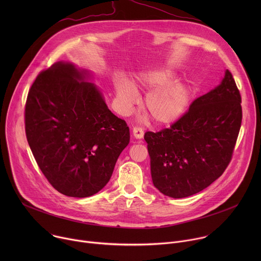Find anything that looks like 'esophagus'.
<instances>
[{"label": "esophagus", "mask_w": 261, "mask_h": 261, "mask_svg": "<svg viewBox=\"0 0 261 261\" xmlns=\"http://www.w3.org/2000/svg\"><path fill=\"white\" fill-rule=\"evenodd\" d=\"M132 130H133V135H134L135 138L140 139V138L143 137V129L142 128L135 126V127H133Z\"/></svg>", "instance_id": "obj_1"}]
</instances>
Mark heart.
Instances as JSON below:
<instances>
[{"label": "heart", "instance_id": "obj_1", "mask_svg": "<svg viewBox=\"0 0 261 261\" xmlns=\"http://www.w3.org/2000/svg\"><path fill=\"white\" fill-rule=\"evenodd\" d=\"M175 74L168 68L160 67L139 74L134 88L150 92L143 103L144 113L156 125H170L186 113L190 102V91L187 86L173 83ZM120 110L127 113L135 103L136 94L131 84L122 79L116 84Z\"/></svg>", "mask_w": 261, "mask_h": 261}]
</instances>
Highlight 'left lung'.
I'll list each match as a JSON object with an SVG mask.
<instances>
[{"instance_id": "1", "label": "left lung", "mask_w": 261, "mask_h": 261, "mask_svg": "<svg viewBox=\"0 0 261 261\" xmlns=\"http://www.w3.org/2000/svg\"><path fill=\"white\" fill-rule=\"evenodd\" d=\"M242 98L230 71L221 84L195 99L169 128L145 132L155 187L164 195L196 194L228 166L242 124Z\"/></svg>"}]
</instances>
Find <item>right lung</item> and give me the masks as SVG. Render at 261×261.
Instances as JSON below:
<instances>
[{"mask_svg":"<svg viewBox=\"0 0 261 261\" xmlns=\"http://www.w3.org/2000/svg\"><path fill=\"white\" fill-rule=\"evenodd\" d=\"M91 73L58 62L39 73L24 108L25 135L53 187L70 197L99 192L130 141L129 127L108 109Z\"/></svg>","mask_w":261,"mask_h":261,"instance_id":"1","label":"right lung"}]
</instances>
